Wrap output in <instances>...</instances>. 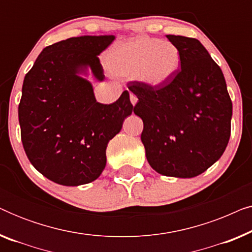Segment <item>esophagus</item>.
Segmentation results:
<instances>
[{
	"instance_id": "esophagus-1",
	"label": "esophagus",
	"mask_w": 252,
	"mask_h": 252,
	"mask_svg": "<svg viewBox=\"0 0 252 252\" xmlns=\"http://www.w3.org/2000/svg\"><path fill=\"white\" fill-rule=\"evenodd\" d=\"M129 99H130V103H132L133 105H135V104H136V102H137V97H136V95H135V94H133V93H129Z\"/></svg>"
}]
</instances>
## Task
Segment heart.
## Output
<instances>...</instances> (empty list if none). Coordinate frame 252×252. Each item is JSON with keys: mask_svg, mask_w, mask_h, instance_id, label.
Here are the masks:
<instances>
[{"mask_svg": "<svg viewBox=\"0 0 252 252\" xmlns=\"http://www.w3.org/2000/svg\"><path fill=\"white\" fill-rule=\"evenodd\" d=\"M180 53L173 43L151 37L120 44L109 56V66L116 74L136 75L151 87L170 81L180 67Z\"/></svg>", "mask_w": 252, "mask_h": 252, "instance_id": "1", "label": "heart"}]
</instances>
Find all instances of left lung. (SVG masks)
<instances>
[{"label":"left lung","instance_id":"obj_1","mask_svg":"<svg viewBox=\"0 0 252 252\" xmlns=\"http://www.w3.org/2000/svg\"><path fill=\"white\" fill-rule=\"evenodd\" d=\"M166 37L180 53L181 67L159 87L129 81L128 89L139 98L134 113L143 120L141 141L150 166L167 177L194 178L228 144L232 101L221 68L197 39Z\"/></svg>","mask_w":252,"mask_h":252}]
</instances>
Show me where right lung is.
Segmentation results:
<instances>
[{
    "label": "right lung",
    "mask_w": 252,
    "mask_h": 252,
    "mask_svg": "<svg viewBox=\"0 0 252 252\" xmlns=\"http://www.w3.org/2000/svg\"><path fill=\"white\" fill-rule=\"evenodd\" d=\"M113 40L85 35L48 46L24 79L18 106L24 150L58 185L96 180L105 167L108 142L134 110L127 91L112 104L96 102L91 82L78 75L91 67L95 79L104 80L98 55Z\"/></svg>",
    "instance_id": "1"
}]
</instances>
